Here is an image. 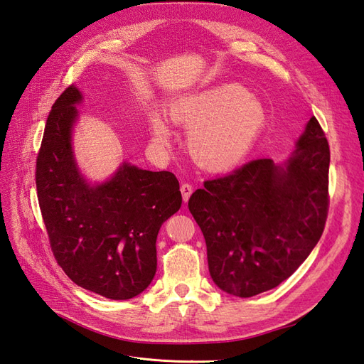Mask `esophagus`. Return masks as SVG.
<instances>
[{
    "label": "esophagus",
    "instance_id": "34e87169",
    "mask_svg": "<svg viewBox=\"0 0 364 364\" xmlns=\"http://www.w3.org/2000/svg\"><path fill=\"white\" fill-rule=\"evenodd\" d=\"M180 191H181V195H183V200H184V203H187V200H189V198H191V195H192V192H193V187L191 184L183 183L181 187H180Z\"/></svg>",
    "mask_w": 364,
    "mask_h": 364
}]
</instances>
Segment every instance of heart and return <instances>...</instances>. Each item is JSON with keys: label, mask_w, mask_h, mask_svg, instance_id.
<instances>
[{"label": "heart", "mask_w": 364, "mask_h": 364, "mask_svg": "<svg viewBox=\"0 0 364 364\" xmlns=\"http://www.w3.org/2000/svg\"><path fill=\"white\" fill-rule=\"evenodd\" d=\"M171 117L175 123L191 129L189 151L200 166L211 171L241 164L267 124L262 103L235 84L214 85L173 100ZM150 129L156 144H171V129L159 112L151 114Z\"/></svg>", "instance_id": "b5f03b06"}]
</instances>
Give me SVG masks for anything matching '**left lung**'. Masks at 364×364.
Listing matches in <instances>:
<instances>
[{
    "label": "left lung",
    "instance_id": "1",
    "mask_svg": "<svg viewBox=\"0 0 364 364\" xmlns=\"http://www.w3.org/2000/svg\"><path fill=\"white\" fill-rule=\"evenodd\" d=\"M330 148L318 119L285 164L257 159L189 199L208 270L222 291L247 299L287 280L311 255L328 213Z\"/></svg>",
    "mask_w": 364,
    "mask_h": 364
}]
</instances>
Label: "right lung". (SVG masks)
<instances>
[{"label":"right lung","instance_id":"add662e5","mask_svg":"<svg viewBox=\"0 0 364 364\" xmlns=\"http://www.w3.org/2000/svg\"><path fill=\"white\" fill-rule=\"evenodd\" d=\"M82 94L70 85L53 103L36 164L40 211L58 265L80 288L129 300L156 274L160 226L181 207L177 177L121 165L91 184L73 156L72 132Z\"/></svg>","mask_w":364,"mask_h":364}]
</instances>
